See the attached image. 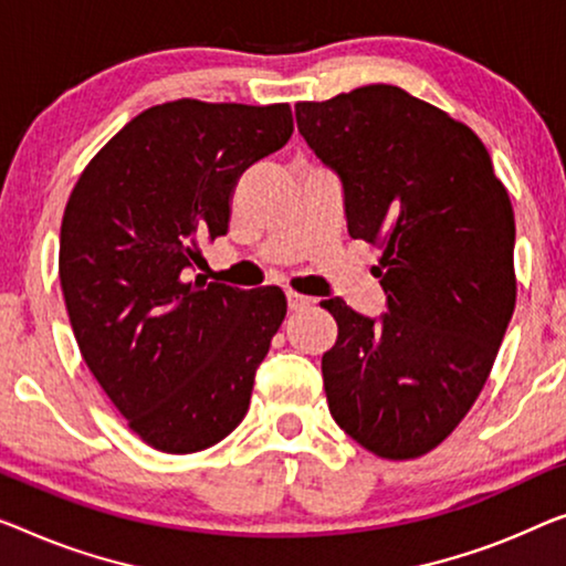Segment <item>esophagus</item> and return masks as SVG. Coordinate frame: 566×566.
<instances>
[{
	"label": "esophagus",
	"mask_w": 566,
	"mask_h": 566,
	"mask_svg": "<svg viewBox=\"0 0 566 566\" xmlns=\"http://www.w3.org/2000/svg\"><path fill=\"white\" fill-rule=\"evenodd\" d=\"M286 305H290L292 312H297V310H305L310 305H315V300L305 297V294H297V292H286Z\"/></svg>",
	"instance_id": "34e87169"
}]
</instances>
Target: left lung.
<instances>
[{
	"instance_id": "left-lung-1",
	"label": "left lung",
	"mask_w": 566,
	"mask_h": 566,
	"mask_svg": "<svg viewBox=\"0 0 566 566\" xmlns=\"http://www.w3.org/2000/svg\"><path fill=\"white\" fill-rule=\"evenodd\" d=\"M307 147L343 185L350 239L381 247L386 312L323 307L327 407L378 458L434 450L483 391L516 307L511 198L470 126L399 86L294 106Z\"/></svg>"
}]
</instances>
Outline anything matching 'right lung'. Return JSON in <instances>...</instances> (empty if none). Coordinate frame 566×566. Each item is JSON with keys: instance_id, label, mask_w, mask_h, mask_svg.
<instances>
[{"instance_id": "right-lung-1", "label": "right lung", "mask_w": 566, "mask_h": 566, "mask_svg": "<svg viewBox=\"0 0 566 566\" xmlns=\"http://www.w3.org/2000/svg\"><path fill=\"white\" fill-rule=\"evenodd\" d=\"M286 104L151 106L91 159L61 226V286L81 356L149 447L200 452L247 417L286 315L280 286L188 282L226 235L239 177L292 137Z\"/></svg>"}]
</instances>
